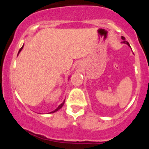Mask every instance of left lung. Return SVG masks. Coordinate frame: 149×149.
I'll return each mask as SVG.
<instances>
[{
	"instance_id": "left-lung-1",
	"label": "left lung",
	"mask_w": 149,
	"mask_h": 149,
	"mask_svg": "<svg viewBox=\"0 0 149 149\" xmlns=\"http://www.w3.org/2000/svg\"><path fill=\"white\" fill-rule=\"evenodd\" d=\"M121 38H122V40H123V43H125V44H127L128 46H130V44H129V42H127V41H126V40H125V37H124V36H121Z\"/></svg>"
}]
</instances>
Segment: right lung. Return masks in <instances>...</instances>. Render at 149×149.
I'll return each mask as SVG.
<instances>
[{
	"label": "right lung",
	"mask_w": 149,
	"mask_h": 149,
	"mask_svg": "<svg viewBox=\"0 0 149 149\" xmlns=\"http://www.w3.org/2000/svg\"><path fill=\"white\" fill-rule=\"evenodd\" d=\"M23 47H24V45H23V46H22L21 48H20V49H19V52H18V54H19V53L20 52H21V50L22 49V48H23ZM64 102H62V104H60V106H59V107H58V108H57V109H56V110H55V111H52V113H55V112L58 111V110H60V109H61V108H62V107H63V105H64Z\"/></svg>",
	"instance_id": "1"
}]
</instances>
